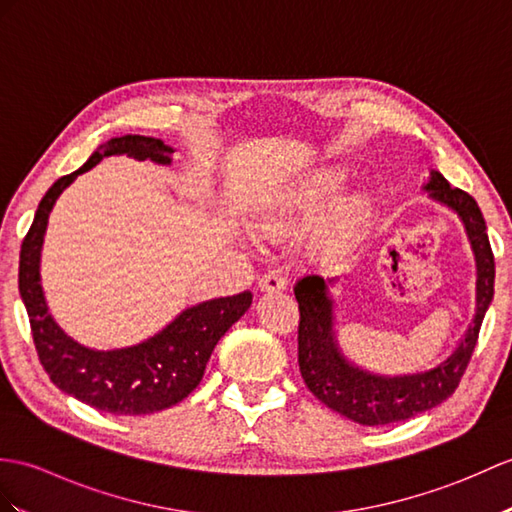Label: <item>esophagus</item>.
I'll list each match as a JSON object with an SVG mask.
<instances>
[{
	"label": "esophagus",
	"instance_id": "obj_1",
	"mask_svg": "<svg viewBox=\"0 0 512 512\" xmlns=\"http://www.w3.org/2000/svg\"><path fill=\"white\" fill-rule=\"evenodd\" d=\"M285 283H288V279H285L283 272L268 270L266 275L259 279V290L261 292H281L285 288Z\"/></svg>",
	"mask_w": 512,
	"mask_h": 512
}]
</instances>
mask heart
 <instances>
[{
	"label": "heart",
	"instance_id": "b5f03b06",
	"mask_svg": "<svg viewBox=\"0 0 512 512\" xmlns=\"http://www.w3.org/2000/svg\"><path fill=\"white\" fill-rule=\"evenodd\" d=\"M344 178L347 174L342 168H320L301 176L261 207V224L272 231L299 227L338 192ZM368 218H371V200L366 194H342L320 213L316 222L318 242L329 248L349 246L362 233Z\"/></svg>",
	"mask_w": 512,
	"mask_h": 512
}]
</instances>
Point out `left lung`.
Wrapping results in <instances>:
<instances>
[{
	"label": "left lung",
	"instance_id": "left-lung-1",
	"mask_svg": "<svg viewBox=\"0 0 512 512\" xmlns=\"http://www.w3.org/2000/svg\"><path fill=\"white\" fill-rule=\"evenodd\" d=\"M441 205L458 213L478 266L475 281V316L465 338L445 362L423 373L412 375H375L344 358L334 331V301L329 285L336 279L307 275L296 281L294 296L299 301V368L305 386L314 397L360 425H388L412 419L436 408L454 395L467 371L471 353L486 310L493 301L495 259L486 235L482 211L467 192L451 187L441 172H432L423 187Z\"/></svg>",
	"mask_w": 512,
	"mask_h": 512
}]
</instances>
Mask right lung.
<instances>
[{"mask_svg": "<svg viewBox=\"0 0 512 512\" xmlns=\"http://www.w3.org/2000/svg\"><path fill=\"white\" fill-rule=\"evenodd\" d=\"M172 152L170 146L154 137L124 135L109 139L91 154L82 168L58 178L47 189L21 244L19 294L28 310L34 347L45 373L67 395L89 403L95 410L120 414V417L161 412L183 401L200 384L218 340L251 307L253 294L246 290L187 307L159 334L133 347L111 351L87 349L71 340L47 312L39 275L43 235L50 211L63 189L104 157L126 154L137 161L150 159L170 165Z\"/></svg>", "mask_w": 512, "mask_h": 512, "instance_id": "add662e5", "label": "right lung"}]
</instances>
